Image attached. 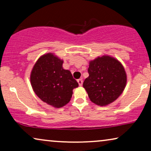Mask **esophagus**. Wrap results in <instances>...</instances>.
Segmentation results:
<instances>
[{
	"label": "esophagus",
	"instance_id": "34e87169",
	"mask_svg": "<svg viewBox=\"0 0 151 151\" xmlns=\"http://www.w3.org/2000/svg\"><path fill=\"white\" fill-rule=\"evenodd\" d=\"M78 84H79V86H81L82 85V83H83V80H82V78H80V79L78 80Z\"/></svg>",
	"mask_w": 151,
	"mask_h": 151
}]
</instances>
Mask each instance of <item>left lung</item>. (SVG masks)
<instances>
[{
    "label": "left lung",
    "mask_w": 151,
    "mask_h": 151,
    "mask_svg": "<svg viewBox=\"0 0 151 151\" xmlns=\"http://www.w3.org/2000/svg\"><path fill=\"white\" fill-rule=\"evenodd\" d=\"M89 76L83 87L90 100L99 106H106L122 93L127 85V76L118 60L108 55L98 56L89 62Z\"/></svg>",
    "instance_id": "8db88e82"
}]
</instances>
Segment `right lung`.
Listing matches in <instances>:
<instances>
[{"label": "right lung", "instance_id": "add662e5", "mask_svg": "<svg viewBox=\"0 0 151 151\" xmlns=\"http://www.w3.org/2000/svg\"><path fill=\"white\" fill-rule=\"evenodd\" d=\"M63 60L53 53L39 58L30 74L32 88L43 102L54 108L69 102L73 89L78 83L69 70L64 69Z\"/></svg>", "mask_w": 151, "mask_h": 151}]
</instances>
